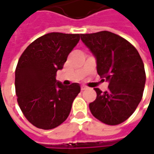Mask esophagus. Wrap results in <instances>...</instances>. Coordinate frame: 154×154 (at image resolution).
<instances>
[{"instance_id":"1","label":"esophagus","mask_w":154,"mask_h":154,"mask_svg":"<svg viewBox=\"0 0 154 154\" xmlns=\"http://www.w3.org/2000/svg\"><path fill=\"white\" fill-rule=\"evenodd\" d=\"M87 87H86V86H82V87H81V90L82 91L87 90Z\"/></svg>"}]
</instances>
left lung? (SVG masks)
I'll return each instance as SVG.
<instances>
[{"label":"left lung","instance_id":"obj_1","mask_svg":"<svg viewBox=\"0 0 154 154\" xmlns=\"http://www.w3.org/2000/svg\"><path fill=\"white\" fill-rule=\"evenodd\" d=\"M81 39L96 57L97 73L109 82L106 91L95 88L97 98L89 104L91 112L109 125L121 124L142 99L146 81L142 58L129 42L111 32L81 35Z\"/></svg>","mask_w":154,"mask_h":154}]
</instances>
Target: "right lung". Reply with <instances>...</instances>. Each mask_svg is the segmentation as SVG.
Wrapping results in <instances>:
<instances>
[{"instance_id": "obj_1", "label": "right lung", "mask_w": 154, "mask_h": 154, "mask_svg": "<svg viewBox=\"0 0 154 154\" xmlns=\"http://www.w3.org/2000/svg\"><path fill=\"white\" fill-rule=\"evenodd\" d=\"M80 36L57 32L44 35L29 44L19 59L15 80L17 101L25 118L37 128H56L70 114L80 85L63 86L56 80V74Z\"/></svg>"}]
</instances>
